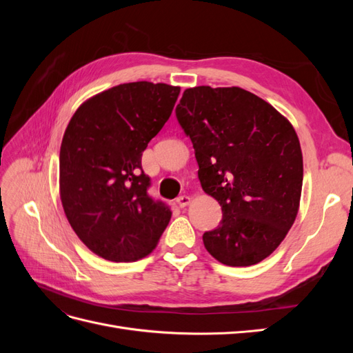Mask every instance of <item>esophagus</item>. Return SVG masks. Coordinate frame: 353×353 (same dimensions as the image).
Wrapping results in <instances>:
<instances>
[{
  "mask_svg": "<svg viewBox=\"0 0 353 353\" xmlns=\"http://www.w3.org/2000/svg\"><path fill=\"white\" fill-rule=\"evenodd\" d=\"M190 196H179L178 199H176V205L179 206V208H185L188 203H190Z\"/></svg>",
  "mask_w": 353,
  "mask_h": 353,
  "instance_id": "esophagus-1",
  "label": "esophagus"
}]
</instances>
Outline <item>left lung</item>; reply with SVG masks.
Wrapping results in <instances>:
<instances>
[{"mask_svg": "<svg viewBox=\"0 0 353 353\" xmlns=\"http://www.w3.org/2000/svg\"><path fill=\"white\" fill-rule=\"evenodd\" d=\"M175 114L193 143L203 190L222 208L219 225L203 234L206 250L230 266L263 261L297 215L303 159L294 128L237 87L188 88Z\"/></svg>", "mask_w": 353, "mask_h": 353, "instance_id": "left-lung-1", "label": "left lung"}]
</instances>
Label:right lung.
Wrapping results in <instances>:
<instances>
[{"instance_id":"add662e5","label":"right lung","mask_w":353,"mask_h":353,"mask_svg":"<svg viewBox=\"0 0 353 353\" xmlns=\"http://www.w3.org/2000/svg\"><path fill=\"white\" fill-rule=\"evenodd\" d=\"M179 87L147 81L122 83L83 103L60 147L63 209L87 248L112 262L144 258L172 210L148 194L141 156L162 130Z\"/></svg>"}]
</instances>
